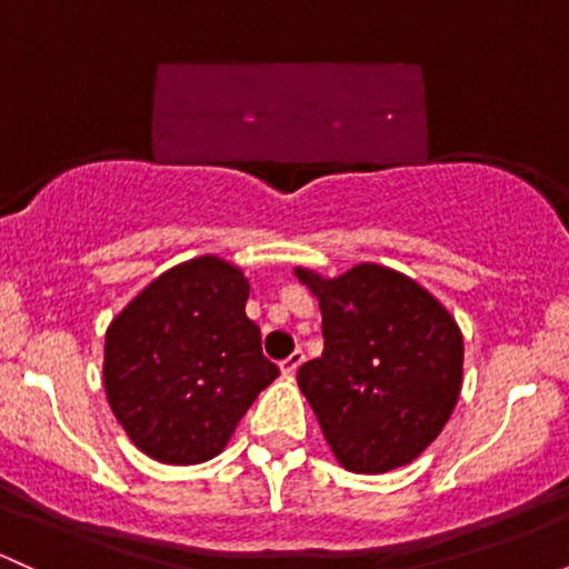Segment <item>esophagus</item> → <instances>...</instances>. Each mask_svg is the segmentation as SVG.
I'll return each mask as SVG.
<instances>
[{"label":"esophagus","instance_id":"esophagus-1","mask_svg":"<svg viewBox=\"0 0 569 569\" xmlns=\"http://www.w3.org/2000/svg\"><path fill=\"white\" fill-rule=\"evenodd\" d=\"M302 361H305V353L302 351H295L291 356H286L283 361H280V372H283V376H295Z\"/></svg>","mask_w":569,"mask_h":569}]
</instances>
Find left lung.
Wrapping results in <instances>:
<instances>
[{"label": "left lung", "mask_w": 569, "mask_h": 569, "mask_svg": "<svg viewBox=\"0 0 569 569\" xmlns=\"http://www.w3.org/2000/svg\"><path fill=\"white\" fill-rule=\"evenodd\" d=\"M295 274L323 318V353L297 380L335 459L359 476L410 465L459 402V323L413 278L372 261L337 278Z\"/></svg>", "instance_id": "8db88e82"}]
</instances>
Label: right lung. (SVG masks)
<instances>
[{
  "label": "right lung",
  "mask_w": 569,
  "mask_h": 569,
  "mask_svg": "<svg viewBox=\"0 0 569 569\" xmlns=\"http://www.w3.org/2000/svg\"><path fill=\"white\" fill-rule=\"evenodd\" d=\"M248 278L197 256L148 283L104 335L112 416L146 457L199 465L218 457L261 389L280 376L246 316Z\"/></svg>",
  "instance_id": "1"
}]
</instances>
